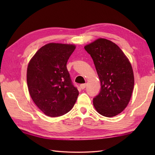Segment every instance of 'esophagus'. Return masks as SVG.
I'll use <instances>...</instances> for the list:
<instances>
[{
	"mask_svg": "<svg viewBox=\"0 0 155 155\" xmlns=\"http://www.w3.org/2000/svg\"><path fill=\"white\" fill-rule=\"evenodd\" d=\"M81 89H84L85 87H86V84H82L80 85Z\"/></svg>",
	"mask_w": 155,
	"mask_h": 155,
	"instance_id": "34e87169",
	"label": "esophagus"
}]
</instances>
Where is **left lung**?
<instances>
[{
  "mask_svg": "<svg viewBox=\"0 0 155 155\" xmlns=\"http://www.w3.org/2000/svg\"><path fill=\"white\" fill-rule=\"evenodd\" d=\"M93 58L101 82V91L93 98L100 114L113 117L122 113L132 96L134 78L132 65L123 51L113 42L98 38L84 46Z\"/></svg>",
  "mask_w": 155,
  "mask_h": 155,
  "instance_id": "1",
  "label": "left lung"
}]
</instances>
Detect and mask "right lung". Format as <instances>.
Returning <instances> with one entry per match:
<instances>
[{
    "label": "right lung",
    "instance_id": "right-lung-1",
    "mask_svg": "<svg viewBox=\"0 0 155 155\" xmlns=\"http://www.w3.org/2000/svg\"><path fill=\"white\" fill-rule=\"evenodd\" d=\"M75 48L72 44L51 42L39 48L28 62L29 94L47 116H62L77 101L78 91L72 85L67 68V61Z\"/></svg>",
    "mask_w": 155,
    "mask_h": 155
}]
</instances>
